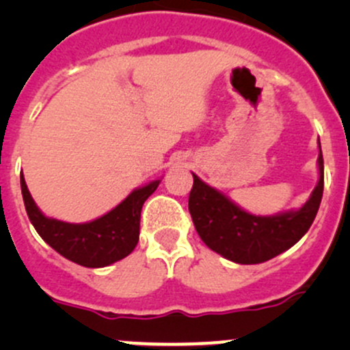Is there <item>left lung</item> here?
I'll return each mask as SVG.
<instances>
[{
  "label": "left lung",
  "mask_w": 350,
  "mask_h": 350,
  "mask_svg": "<svg viewBox=\"0 0 350 350\" xmlns=\"http://www.w3.org/2000/svg\"><path fill=\"white\" fill-rule=\"evenodd\" d=\"M319 171V185L310 200L299 210L273 217L247 213L193 174L188 206L198 235L211 250L237 264H259L280 256L308 232L317 217L323 195L322 149Z\"/></svg>",
  "instance_id": "8db88e82"
}]
</instances>
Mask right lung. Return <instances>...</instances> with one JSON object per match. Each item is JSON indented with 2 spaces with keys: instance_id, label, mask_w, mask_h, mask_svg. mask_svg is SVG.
Listing matches in <instances>:
<instances>
[{
  "instance_id": "right-lung-1",
  "label": "right lung",
  "mask_w": 350,
  "mask_h": 350,
  "mask_svg": "<svg viewBox=\"0 0 350 350\" xmlns=\"http://www.w3.org/2000/svg\"><path fill=\"white\" fill-rule=\"evenodd\" d=\"M157 181L133 189L118 206L88 224H67L49 218L38 210L20 174L25 210L35 230L61 256L84 267H105L123 259L135 249L140 234V211L157 189Z\"/></svg>"
}]
</instances>
